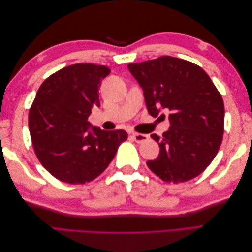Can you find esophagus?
Returning <instances> with one entry per match:
<instances>
[{
    "mask_svg": "<svg viewBox=\"0 0 252 252\" xmlns=\"http://www.w3.org/2000/svg\"><path fill=\"white\" fill-rule=\"evenodd\" d=\"M132 138L136 143H144L148 140V135L147 134H143V133H132Z\"/></svg>",
    "mask_w": 252,
    "mask_h": 252,
    "instance_id": "34e87169",
    "label": "esophagus"
}]
</instances>
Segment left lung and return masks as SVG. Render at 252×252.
<instances>
[{
  "label": "left lung",
  "mask_w": 252,
  "mask_h": 252,
  "mask_svg": "<svg viewBox=\"0 0 252 252\" xmlns=\"http://www.w3.org/2000/svg\"><path fill=\"white\" fill-rule=\"evenodd\" d=\"M143 89L150 116L165 118L170 127L158 143L159 154L147 161L149 169L165 182H186L201 174L217 156L224 133V102L200 66L169 56L128 64Z\"/></svg>",
  "instance_id": "left-lung-1"
}]
</instances>
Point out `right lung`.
<instances>
[{
    "instance_id": "right-lung-1",
    "label": "right lung",
    "mask_w": 252,
    "mask_h": 252,
    "mask_svg": "<svg viewBox=\"0 0 252 252\" xmlns=\"http://www.w3.org/2000/svg\"><path fill=\"white\" fill-rule=\"evenodd\" d=\"M110 73L104 65L74 64L43 82L29 110L28 126L35 155L58 180L84 184L94 180L116 156L125 130H102L88 117L100 107L98 88Z\"/></svg>"
}]
</instances>
